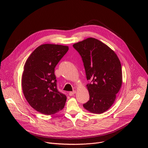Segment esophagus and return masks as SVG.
Instances as JSON below:
<instances>
[{
  "mask_svg": "<svg viewBox=\"0 0 148 148\" xmlns=\"http://www.w3.org/2000/svg\"><path fill=\"white\" fill-rule=\"evenodd\" d=\"M75 93H76V91H70V92H69V95H70V96H72V95H73L74 94H75Z\"/></svg>",
  "mask_w": 148,
  "mask_h": 148,
  "instance_id": "esophagus-1",
  "label": "esophagus"
}]
</instances>
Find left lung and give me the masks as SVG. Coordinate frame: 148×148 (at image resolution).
Returning <instances> with one entry per match:
<instances>
[{
    "mask_svg": "<svg viewBox=\"0 0 148 148\" xmlns=\"http://www.w3.org/2000/svg\"><path fill=\"white\" fill-rule=\"evenodd\" d=\"M82 58L87 80L90 99L84 108L94 114L107 111L114 102L122 85L120 61L108 46L94 38L73 45Z\"/></svg>",
    "mask_w": 148,
    "mask_h": 148,
    "instance_id": "left-lung-1",
    "label": "left lung"
}]
</instances>
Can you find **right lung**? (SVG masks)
Listing matches in <instances>:
<instances>
[{
  "instance_id": "1",
  "label": "right lung",
  "mask_w": 148,
  "mask_h": 148,
  "mask_svg": "<svg viewBox=\"0 0 148 148\" xmlns=\"http://www.w3.org/2000/svg\"><path fill=\"white\" fill-rule=\"evenodd\" d=\"M68 50L66 46L42 45L25 63L23 92L30 106L41 114H54L64 107L67 97L57 89L54 69Z\"/></svg>"
}]
</instances>
